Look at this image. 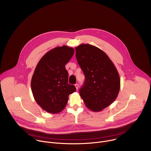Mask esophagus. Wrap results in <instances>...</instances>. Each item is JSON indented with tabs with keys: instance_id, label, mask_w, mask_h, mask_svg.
<instances>
[{
	"instance_id": "1",
	"label": "esophagus",
	"mask_w": 151,
	"mask_h": 151,
	"mask_svg": "<svg viewBox=\"0 0 151 151\" xmlns=\"http://www.w3.org/2000/svg\"><path fill=\"white\" fill-rule=\"evenodd\" d=\"M75 87H76V90L78 89V87H79V84H78V83H76V84H75Z\"/></svg>"
}]
</instances>
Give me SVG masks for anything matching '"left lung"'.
Returning a JSON list of instances; mask_svg holds the SVG:
<instances>
[{
    "label": "left lung",
    "mask_w": 151,
    "mask_h": 151,
    "mask_svg": "<svg viewBox=\"0 0 151 151\" xmlns=\"http://www.w3.org/2000/svg\"><path fill=\"white\" fill-rule=\"evenodd\" d=\"M75 50L78 64L85 75L80 96L89 109L101 111L112 104L118 95V72L109 57L99 48L81 44Z\"/></svg>",
    "instance_id": "1"
}]
</instances>
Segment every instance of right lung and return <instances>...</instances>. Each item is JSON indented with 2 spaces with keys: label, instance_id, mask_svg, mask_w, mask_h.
Segmentation results:
<instances>
[{
  "label": "right lung",
  "instance_id": "1",
  "mask_svg": "<svg viewBox=\"0 0 151 151\" xmlns=\"http://www.w3.org/2000/svg\"><path fill=\"white\" fill-rule=\"evenodd\" d=\"M74 54L68 46L56 47L43 56L33 73L32 91L36 103L44 111L57 114L65 107L69 94L76 91L68 83V72L65 65Z\"/></svg>",
  "mask_w": 151,
  "mask_h": 151
}]
</instances>
